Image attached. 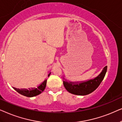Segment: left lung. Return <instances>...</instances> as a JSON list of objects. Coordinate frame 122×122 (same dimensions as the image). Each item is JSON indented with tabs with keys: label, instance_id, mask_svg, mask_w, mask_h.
I'll return each mask as SVG.
<instances>
[{
	"label": "left lung",
	"instance_id": "left-lung-1",
	"mask_svg": "<svg viewBox=\"0 0 122 122\" xmlns=\"http://www.w3.org/2000/svg\"><path fill=\"white\" fill-rule=\"evenodd\" d=\"M107 71V66L104 68L101 73L94 79L81 82H67L63 84L66 90L70 93L77 95H86L96 90L104 78Z\"/></svg>",
	"mask_w": 122,
	"mask_h": 122
}]
</instances>
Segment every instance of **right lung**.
<instances>
[{"label": "right lung", "mask_w": 122, "mask_h": 122, "mask_svg": "<svg viewBox=\"0 0 122 122\" xmlns=\"http://www.w3.org/2000/svg\"><path fill=\"white\" fill-rule=\"evenodd\" d=\"M51 73V72L49 73V74L48 75V76L50 75ZM46 83L47 79H46L43 82H42L37 88H32L31 89H30L29 90H27V89H16L15 87H13V88L18 93L22 94V95H24V96L27 97H33L37 96V95H39V94H40L41 92H43V90H45V87L46 86Z\"/></svg>", "instance_id": "1"}]
</instances>
